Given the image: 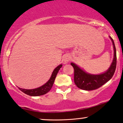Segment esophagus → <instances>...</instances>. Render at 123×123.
Masks as SVG:
<instances>
[{
  "instance_id": "1",
  "label": "esophagus",
  "mask_w": 123,
  "mask_h": 123,
  "mask_svg": "<svg viewBox=\"0 0 123 123\" xmlns=\"http://www.w3.org/2000/svg\"><path fill=\"white\" fill-rule=\"evenodd\" d=\"M70 60V57H69L68 56V55H66L64 56V63H67L68 62H69V60Z\"/></svg>"
}]
</instances>
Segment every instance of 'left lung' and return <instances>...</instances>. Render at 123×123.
I'll return each mask as SVG.
<instances>
[{"mask_svg": "<svg viewBox=\"0 0 123 123\" xmlns=\"http://www.w3.org/2000/svg\"><path fill=\"white\" fill-rule=\"evenodd\" d=\"M113 43L114 48V58L109 68L105 73L99 75H92L85 73L78 66L71 63V65L74 69V82L79 89L85 90H93L98 89L102 85L109 81L113 76L116 68V50L115 43L110 37Z\"/></svg>", "mask_w": 123, "mask_h": 123, "instance_id": "1", "label": "left lung"}]
</instances>
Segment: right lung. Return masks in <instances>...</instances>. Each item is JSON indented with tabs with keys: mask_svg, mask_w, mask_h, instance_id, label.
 <instances>
[{
	"mask_svg": "<svg viewBox=\"0 0 123 123\" xmlns=\"http://www.w3.org/2000/svg\"><path fill=\"white\" fill-rule=\"evenodd\" d=\"M62 67V64L59 65L57 67L53 70L52 74L51 77L49 80L45 84L43 85L41 87L36 88L34 89H30V90H27V89H22V88L18 87L20 90L22 91L23 93L29 95L30 96H42V95L45 94L48 92H49L52 87L53 83H54L55 79L56 78V76L57 75V74L58 73L60 68Z\"/></svg>",
	"mask_w": 123,
	"mask_h": 123,
	"instance_id": "1",
	"label": "right lung"
}]
</instances>
